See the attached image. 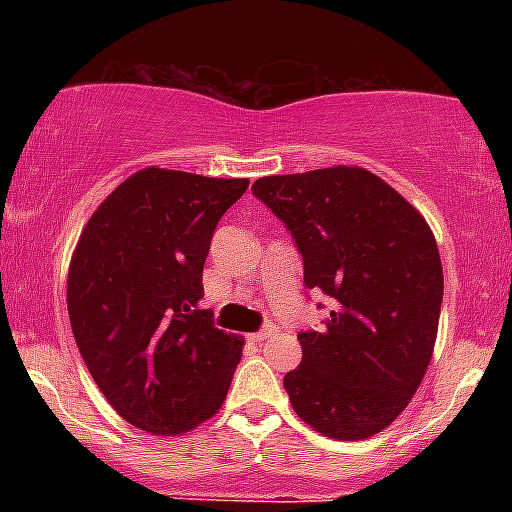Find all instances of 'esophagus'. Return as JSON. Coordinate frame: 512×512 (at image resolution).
<instances>
[{
	"mask_svg": "<svg viewBox=\"0 0 512 512\" xmlns=\"http://www.w3.org/2000/svg\"><path fill=\"white\" fill-rule=\"evenodd\" d=\"M274 332H276V327H264V330H260V332H255V334H250V342H267L269 337H274Z\"/></svg>",
	"mask_w": 512,
	"mask_h": 512,
	"instance_id": "34e87169",
	"label": "esophagus"
}]
</instances>
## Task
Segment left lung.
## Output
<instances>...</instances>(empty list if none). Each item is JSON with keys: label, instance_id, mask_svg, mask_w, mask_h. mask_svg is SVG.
I'll return each mask as SVG.
<instances>
[{"label": "left lung", "instance_id": "left-lung-1", "mask_svg": "<svg viewBox=\"0 0 512 512\" xmlns=\"http://www.w3.org/2000/svg\"><path fill=\"white\" fill-rule=\"evenodd\" d=\"M303 255L308 289L332 298L322 332H301L286 373L291 407L322 436L363 440L407 409L436 346L443 264L424 216L358 166L252 182Z\"/></svg>", "mask_w": 512, "mask_h": 512}]
</instances>
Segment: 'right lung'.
<instances>
[{"label":"right lung","instance_id":"add662e5","mask_svg":"<svg viewBox=\"0 0 512 512\" xmlns=\"http://www.w3.org/2000/svg\"><path fill=\"white\" fill-rule=\"evenodd\" d=\"M248 185L151 166L120 182L81 231L69 322L98 390L139 431L180 436L228 395L243 339L197 308L216 223Z\"/></svg>","mask_w":512,"mask_h":512}]
</instances>
